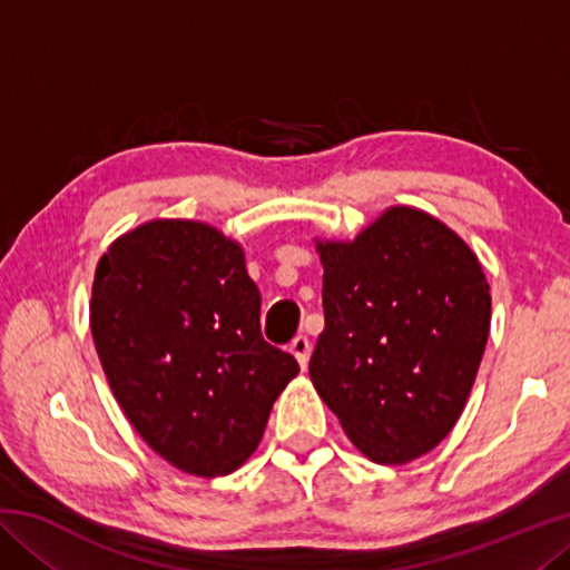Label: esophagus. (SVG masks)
<instances>
[{"mask_svg": "<svg viewBox=\"0 0 570 570\" xmlns=\"http://www.w3.org/2000/svg\"><path fill=\"white\" fill-rule=\"evenodd\" d=\"M288 352L296 356V362L302 364V370H306V362H308V354H312V342H308V336L298 334L294 336V342L288 344Z\"/></svg>", "mask_w": 570, "mask_h": 570, "instance_id": "1", "label": "esophagus"}]
</instances>
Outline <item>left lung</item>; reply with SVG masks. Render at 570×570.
I'll list each match as a JSON object with an SVG mask.
<instances>
[{
	"mask_svg": "<svg viewBox=\"0 0 570 570\" xmlns=\"http://www.w3.org/2000/svg\"><path fill=\"white\" fill-rule=\"evenodd\" d=\"M316 250L324 332L308 377L372 462L417 460L455 428L485 352L490 286L478 256L410 206Z\"/></svg>",
	"mask_w": 570,
	"mask_h": 570,
	"instance_id": "1",
	"label": "left lung"
}]
</instances>
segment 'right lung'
Wrapping results in <instances>:
<instances>
[{
	"mask_svg": "<svg viewBox=\"0 0 570 570\" xmlns=\"http://www.w3.org/2000/svg\"><path fill=\"white\" fill-rule=\"evenodd\" d=\"M90 330L115 400L148 445L198 478L238 470L298 374L262 336L244 248L198 220L120 236L92 282Z\"/></svg>",
	"mask_w": 570,
	"mask_h": 570,
	"instance_id": "right-lung-1",
	"label": "right lung"
}]
</instances>
